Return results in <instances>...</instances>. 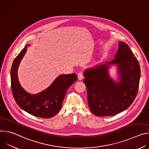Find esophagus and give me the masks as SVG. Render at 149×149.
<instances>
[{
  "mask_svg": "<svg viewBox=\"0 0 149 149\" xmlns=\"http://www.w3.org/2000/svg\"><path fill=\"white\" fill-rule=\"evenodd\" d=\"M84 78V76H83V74L81 72H79L78 74V79L79 80H82Z\"/></svg>",
  "mask_w": 149,
  "mask_h": 149,
  "instance_id": "34e87169",
  "label": "esophagus"
}]
</instances>
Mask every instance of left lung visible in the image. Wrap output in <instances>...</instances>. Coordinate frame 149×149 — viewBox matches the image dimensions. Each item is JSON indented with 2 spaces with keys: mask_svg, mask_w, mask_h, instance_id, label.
Wrapping results in <instances>:
<instances>
[{
  "mask_svg": "<svg viewBox=\"0 0 149 149\" xmlns=\"http://www.w3.org/2000/svg\"><path fill=\"white\" fill-rule=\"evenodd\" d=\"M116 67V77L110 74ZM91 111L99 117L112 116L129 108L139 89L140 68L129 47L119 41L114 59L97 63L84 72Z\"/></svg>",
  "mask_w": 149,
  "mask_h": 149,
  "instance_id": "left-lung-1",
  "label": "left lung"
}]
</instances>
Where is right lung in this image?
Returning a JSON list of instances; mask_svg holds the SVG:
<instances>
[{"label":"right lung","mask_w":149,"mask_h":149,"mask_svg":"<svg viewBox=\"0 0 149 149\" xmlns=\"http://www.w3.org/2000/svg\"><path fill=\"white\" fill-rule=\"evenodd\" d=\"M30 45H26L12 63L10 78L13 95L19 107L29 114L41 118H51L61 110L67 91L77 80V75L75 73L61 74L45 90L35 94L28 93L19 82L17 70Z\"/></svg>","instance_id":"obj_1"}]
</instances>
